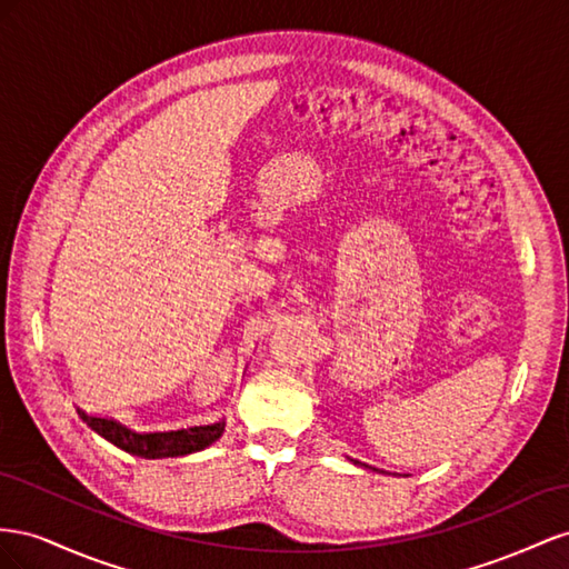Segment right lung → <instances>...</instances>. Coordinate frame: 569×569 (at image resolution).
I'll return each mask as SVG.
<instances>
[{
    "label": "right lung",
    "mask_w": 569,
    "mask_h": 569,
    "mask_svg": "<svg viewBox=\"0 0 569 569\" xmlns=\"http://www.w3.org/2000/svg\"><path fill=\"white\" fill-rule=\"evenodd\" d=\"M78 417L86 421V425L100 433L104 441L113 443L117 448L131 452V456L138 458H148V460H159V458H181L190 456V452H198L219 441L226 421H214V425H202V427H188V429H176V431H133L119 421L104 419V417H92L86 415L83 410H78Z\"/></svg>",
    "instance_id": "obj_1"
}]
</instances>
